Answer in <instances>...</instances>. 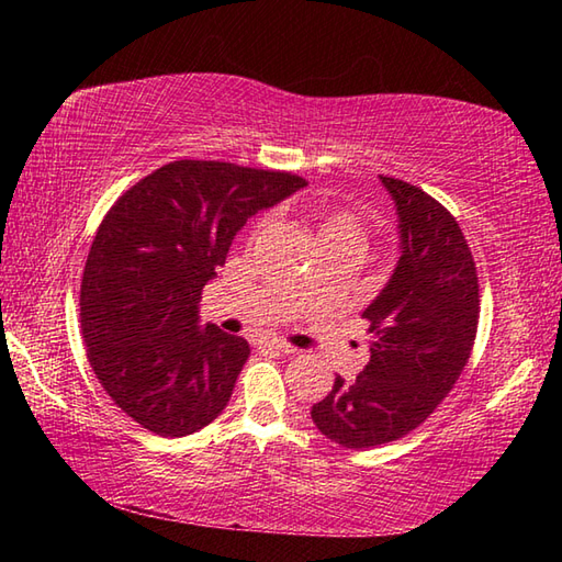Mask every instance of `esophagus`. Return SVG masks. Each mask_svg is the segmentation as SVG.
<instances>
[{"label":"esophagus","instance_id":"1","mask_svg":"<svg viewBox=\"0 0 562 562\" xmlns=\"http://www.w3.org/2000/svg\"><path fill=\"white\" fill-rule=\"evenodd\" d=\"M262 345L270 347V349H278V351H282V355H294V351H297L292 345H288V341H284V339H274V337L272 339H265Z\"/></svg>","mask_w":562,"mask_h":562}]
</instances>
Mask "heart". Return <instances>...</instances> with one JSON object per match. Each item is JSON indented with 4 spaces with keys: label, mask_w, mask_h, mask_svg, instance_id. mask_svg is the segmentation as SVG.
Masks as SVG:
<instances>
[{
    "label": "heart",
    "mask_w": 562,
    "mask_h": 562,
    "mask_svg": "<svg viewBox=\"0 0 562 562\" xmlns=\"http://www.w3.org/2000/svg\"><path fill=\"white\" fill-rule=\"evenodd\" d=\"M265 223L255 225V231H260ZM317 237L319 245L322 243H351V245H361L364 240V225H361L359 217L351 211H327L322 215V221L317 225Z\"/></svg>",
    "instance_id": "b5f03b06"
}]
</instances>
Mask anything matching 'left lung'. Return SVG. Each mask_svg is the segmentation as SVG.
I'll return each mask as SVG.
<instances>
[{"instance_id":"1","label":"left lung","mask_w":562,"mask_h":562,"mask_svg":"<svg viewBox=\"0 0 562 562\" xmlns=\"http://www.w3.org/2000/svg\"><path fill=\"white\" fill-rule=\"evenodd\" d=\"M382 183L396 203L402 258L361 315L369 364L357 379L337 376L312 406L317 429L345 449H374L422 426L459 382L479 331V274L456 217L422 188L392 176Z\"/></svg>"}]
</instances>
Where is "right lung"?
I'll list each match as a JSON object with an SVG mask.
<instances>
[{
  "instance_id": "add662e5",
  "label": "right lung",
  "mask_w": 562,
  "mask_h": 562,
  "mask_svg": "<svg viewBox=\"0 0 562 562\" xmlns=\"http://www.w3.org/2000/svg\"><path fill=\"white\" fill-rule=\"evenodd\" d=\"M307 180L223 160H173L131 186L93 237L81 335L103 392L158 436H188L231 402L243 337L198 327V302L235 233Z\"/></svg>"
}]
</instances>
